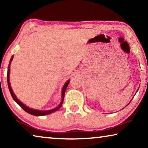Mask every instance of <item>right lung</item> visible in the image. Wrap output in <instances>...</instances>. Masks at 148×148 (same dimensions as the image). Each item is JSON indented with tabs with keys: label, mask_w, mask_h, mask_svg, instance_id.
I'll return each instance as SVG.
<instances>
[{
	"label": "right lung",
	"mask_w": 148,
	"mask_h": 148,
	"mask_svg": "<svg viewBox=\"0 0 148 148\" xmlns=\"http://www.w3.org/2000/svg\"><path fill=\"white\" fill-rule=\"evenodd\" d=\"M14 58V56H12L11 57V59L10 61L9 62V65H8V73H7V81H8V88H9V91L10 92V94L12 95V98L15 101H16L17 104H18L20 106H21L22 108H23L25 111L27 112V113H29L31 115H33V116H44V115H47V114H51L53 113V112L57 111V110H58L61 107L62 104V102H63V100H64V93H65V91H66V87L67 86H69V84L70 82V80H68L66 83H65L64 86L63 87V88H62V101L61 104H59V106L58 107L54 109H52V110H47V111H42V110H33V109H31V108H29L27 106H26L25 105L23 104V103L21 101H19L18 99L16 97V95L14 93L13 91H12V87L10 86V76H9V74H10V64H11V62L12 61V59Z\"/></svg>",
	"instance_id": "add662e5"
}]
</instances>
